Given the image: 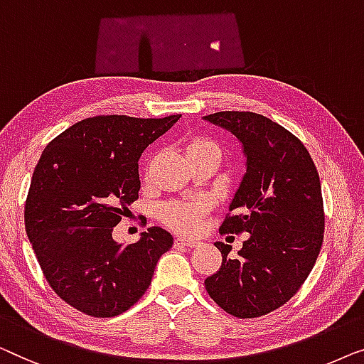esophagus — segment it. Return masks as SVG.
Returning <instances> with one entry per match:
<instances>
[{"label":"esophagus","mask_w":364,"mask_h":364,"mask_svg":"<svg viewBox=\"0 0 364 364\" xmlns=\"http://www.w3.org/2000/svg\"><path fill=\"white\" fill-rule=\"evenodd\" d=\"M175 244L176 245H184V247H189V249H194V247H198V245H199V240L193 239V237H184V235H176Z\"/></svg>","instance_id":"esophagus-1"}]
</instances>
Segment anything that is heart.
I'll use <instances>...</instances> for the list:
<instances>
[{"mask_svg":"<svg viewBox=\"0 0 364 364\" xmlns=\"http://www.w3.org/2000/svg\"><path fill=\"white\" fill-rule=\"evenodd\" d=\"M198 153H216L219 155V146L206 138L191 140L186 146V155H198ZM204 213V204L199 201L171 203L163 209V219L171 228L180 231L193 232L201 226V218Z\"/></svg>","mask_w":364,"mask_h":364,"instance_id":"obj_1","label":"heart"}]
</instances>
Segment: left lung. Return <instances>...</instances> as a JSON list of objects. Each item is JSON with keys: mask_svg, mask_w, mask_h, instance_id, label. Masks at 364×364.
<instances>
[{"mask_svg": "<svg viewBox=\"0 0 364 364\" xmlns=\"http://www.w3.org/2000/svg\"><path fill=\"white\" fill-rule=\"evenodd\" d=\"M242 145L245 173L221 232H249L237 257L216 242L223 264L204 280L211 299L237 318L270 314L296 294L314 269L325 231L318 171L299 138L252 112L203 117Z\"/></svg>", "mask_w": 364, "mask_h": 364, "instance_id": "obj_1", "label": "left lung"}]
</instances>
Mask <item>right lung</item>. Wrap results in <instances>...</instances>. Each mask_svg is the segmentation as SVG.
<instances>
[{
  "mask_svg": "<svg viewBox=\"0 0 364 364\" xmlns=\"http://www.w3.org/2000/svg\"><path fill=\"white\" fill-rule=\"evenodd\" d=\"M181 115L85 119L46 146L31 180L24 223L49 285L90 316H117L151 284L173 235L153 226L135 244L112 239L138 198V160Z\"/></svg>",
  "mask_w": 364,
  "mask_h": 364,
  "instance_id": "obj_1",
  "label": "right lung"
}]
</instances>
